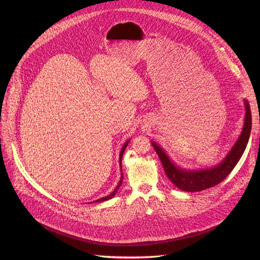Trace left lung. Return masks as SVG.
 Listing matches in <instances>:
<instances>
[{
	"label": "left lung",
	"instance_id": "8db88e82",
	"mask_svg": "<svg viewBox=\"0 0 260 260\" xmlns=\"http://www.w3.org/2000/svg\"><path fill=\"white\" fill-rule=\"evenodd\" d=\"M244 105L245 118L239 138L234 146L232 147L229 154L225 156V158L222 160V162H220L215 168L198 171L183 170L177 167L175 163L171 161L170 157L163 151L162 147H160L156 142L152 141V145L154 146L157 155L161 160L168 178L173 182V184L184 190V192H200V190L217 185L226 178V176L233 171L239 159L241 158L250 138L252 128V115L249 102L247 100H244Z\"/></svg>",
	"mask_w": 260,
	"mask_h": 260
}]
</instances>
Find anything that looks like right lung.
<instances>
[{
    "label": "right lung",
    "mask_w": 260,
    "mask_h": 260,
    "mask_svg": "<svg viewBox=\"0 0 260 260\" xmlns=\"http://www.w3.org/2000/svg\"><path fill=\"white\" fill-rule=\"evenodd\" d=\"M128 142H129V140H127L126 142H125V144L122 146V149H121V152H120V157H119V162H120V166H121V162H122V156H123V153H124V151H125V148H126V146H127V144H128ZM122 180H123V174H121V179H120V181H119V184L117 185V187L115 188V190H113V193L112 194H109L108 196H106V197H103V198H100V199H98V200H95V202H102V201H106V200H108V199H112L114 196H115V194L117 193V190H118V188L120 187V185L122 184Z\"/></svg>",
    "instance_id": "right-lung-1"
}]
</instances>
